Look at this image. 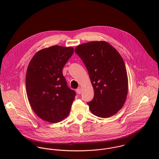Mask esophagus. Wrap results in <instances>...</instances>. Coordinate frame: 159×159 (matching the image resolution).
Segmentation results:
<instances>
[{"instance_id":"obj_1","label":"esophagus","mask_w":159,"mask_h":159,"mask_svg":"<svg viewBox=\"0 0 159 159\" xmlns=\"http://www.w3.org/2000/svg\"><path fill=\"white\" fill-rule=\"evenodd\" d=\"M81 92H82V89L81 88H78L76 89V92L78 94H80L81 93Z\"/></svg>"}]
</instances>
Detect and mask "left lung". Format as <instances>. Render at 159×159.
Instances as JSON below:
<instances>
[{
    "mask_svg": "<svg viewBox=\"0 0 159 159\" xmlns=\"http://www.w3.org/2000/svg\"><path fill=\"white\" fill-rule=\"evenodd\" d=\"M88 71L94 91L87 103L91 113L107 118L124 106L129 89L128 76L124 60L119 52L105 41H92L75 49Z\"/></svg>",
    "mask_w": 159,
    "mask_h": 159,
    "instance_id": "1",
    "label": "left lung"
}]
</instances>
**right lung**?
<instances>
[{
  "mask_svg": "<svg viewBox=\"0 0 159 159\" xmlns=\"http://www.w3.org/2000/svg\"><path fill=\"white\" fill-rule=\"evenodd\" d=\"M74 51L72 47L54 45L37 51L27 69L25 87L34 112L54 124L70 112L75 92L68 88L62 69Z\"/></svg>",
  "mask_w": 159,
  "mask_h": 159,
  "instance_id": "add662e5",
  "label": "right lung"
}]
</instances>
